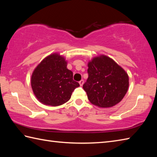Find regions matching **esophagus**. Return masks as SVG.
<instances>
[{
  "label": "esophagus",
  "mask_w": 157,
  "mask_h": 157,
  "mask_svg": "<svg viewBox=\"0 0 157 157\" xmlns=\"http://www.w3.org/2000/svg\"><path fill=\"white\" fill-rule=\"evenodd\" d=\"M79 85H80L81 86H82L83 84H84V80H83V79H82V80H80V81L79 82Z\"/></svg>",
  "instance_id": "obj_1"
}]
</instances>
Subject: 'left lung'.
<instances>
[{"instance_id": "1", "label": "left lung", "mask_w": 157, "mask_h": 157, "mask_svg": "<svg viewBox=\"0 0 157 157\" xmlns=\"http://www.w3.org/2000/svg\"><path fill=\"white\" fill-rule=\"evenodd\" d=\"M88 66V78L83 88L90 102L108 108L121 101L129 87V77L124 69L105 55L93 58Z\"/></svg>"}]
</instances>
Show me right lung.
Masks as SVG:
<instances>
[{
	"instance_id": "add662e5",
	"label": "right lung",
	"mask_w": 157,
	"mask_h": 157,
	"mask_svg": "<svg viewBox=\"0 0 157 157\" xmlns=\"http://www.w3.org/2000/svg\"><path fill=\"white\" fill-rule=\"evenodd\" d=\"M31 85L38 101L52 106L67 102L73 91L79 86L73 79V72L67 68L65 58L57 53L46 56L36 67Z\"/></svg>"
}]
</instances>
